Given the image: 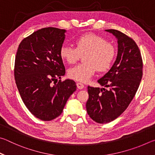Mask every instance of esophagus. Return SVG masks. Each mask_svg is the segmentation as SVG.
Instances as JSON below:
<instances>
[{
	"mask_svg": "<svg viewBox=\"0 0 155 155\" xmlns=\"http://www.w3.org/2000/svg\"><path fill=\"white\" fill-rule=\"evenodd\" d=\"M77 88L79 89V90H82V89L84 88V87H85L83 83H78V82L77 83Z\"/></svg>",
	"mask_w": 155,
	"mask_h": 155,
	"instance_id": "obj_1",
	"label": "esophagus"
}]
</instances>
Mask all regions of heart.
Segmentation results:
<instances>
[{"label":"heart","instance_id":"obj_1","mask_svg":"<svg viewBox=\"0 0 155 155\" xmlns=\"http://www.w3.org/2000/svg\"><path fill=\"white\" fill-rule=\"evenodd\" d=\"M74 44L76 48L63 44L59 51L62 59L69 64H75L81 55L85 54V63L68 70V77L71 79L87 82L96 70L98 72H104L111 67L116 54V49L113 43L96 34L87 33L78 37Z\"/></svg>","mask_w":155,"mask_h":155}]
</instances>
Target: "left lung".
I'll return each mask as SVG.
<instances>
[{
	"mask_svg": "<svg viewBox=\"0 0 155 155\" xmlns=\"http://www.w3.org/2000/svg\"><path fill=\"white\" fill-rule=\"evenodd\" d=\"M106 31L117 39V56L109 71L98 81L107 89L88 86L86 103L88 115L99 124L113 121L127 109L143 75L142 57L135 41L117 30Z\"/></svg>",
	"mask_w": 155,
	"mask_h": 155,
	"instance_id": "8db88e82",
	"label": "left lung"
}]
</instances>
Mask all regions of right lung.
<instances>
[{
  "label": "right lung",
  "instance_id": "right-lung-1",
  "mask_svg": "<svg viewBox=\"0 0 155 155\" xmlns=\"http://www.w3.org/2000/svg\"><path fill=\"white\" fill-rule=\"evenodd\" d=\"M65 32L55 27L35 31L23 39L15 55L14 77L21 98L28 111L43 121L61 115L77 90L74 81L61 80L65 73L59 54Z\"/></svg>",
  "mask_w": 155,
  "mask_h": 155
}]
</instances>
